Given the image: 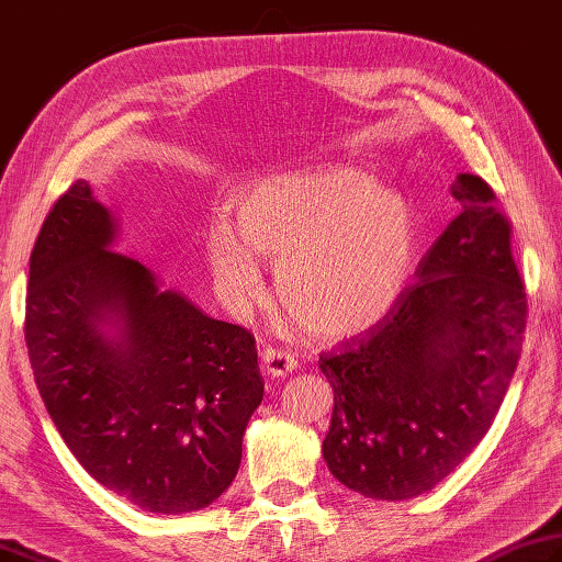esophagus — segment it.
I'll list each match as a JSON object with an SVG mask.
<instances>
[{
  "label": "esophagus",
  "instance_id": "34e87169",
  "mask_svg": "<svg viewBox=\"0 0 562 562\" xmlns=\"http://www.w3.org/2000/svg\"><path fill=\"white\" fill-rule=\"evenodd\" d=\"M294 368H296V358L294 353H290V350L272 348V346L262 350V370H266L268 375L288 378Z\"/></svg>",
  "mask_w": 562,
  "mask_h": 562
}]
</instances>
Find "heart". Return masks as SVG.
Segmentation results:
<instances>
[{"label":"heart","instance_id":"b5f03b06","mask_svg":"<svg viewBox=\"0 0 562 562\" xmlns=\"http://www.w3.org/2000/svg\"><path fill=\"white\" fill-rule=\"evenodd\" d=\"M234 222L206 236L209 268L228 302L262 288L259 258L278 262V292L294 322L338 340L375 326L402 296L419 246L412 202L370 172L331 168L270 178L238 196Z\"/></svg>","mask_w":562,"mask_h":562}]
</instances>
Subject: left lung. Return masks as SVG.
Listing matches in <instances>:
<instances>
[{"mask_svg": "<svg viewBox=\"0 0 562 562\" xmlns=\"http://www.w3.org/2000/svg\"><path fill=\"white\" fill-rule=\"evenodd\" d=\"M463 206L428 248L416 282L368 331L322 353L334 387L324 460L370 499L434 490L472 453L509 390L526 331L512 226L492 187L458 175Z\"/></svg>", "mask_w": 562, "mask_h": 562, "instance_id": "1", "label": "left lung"}]
</instances>
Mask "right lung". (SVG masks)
I'll use <instances>...</instances> for the list:
<instances>
[{"mask_svg":"<svg viewBox=\"0 0 562 562\" xmlns=\"http://www.w3.org/2000/svg\"><path fill=\"white\" fill-rule=\"evenodd\" d=\"M116 218L70 184L29 262L26 346L43 404L90 475L153 514L222 497L262 402L256 338L112 250Z\"/></svg>","mask_w":562,"mask_h":562,"instance_id":"add662e5","label":"right lung"}]
</instances>
